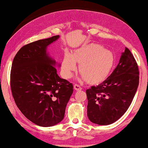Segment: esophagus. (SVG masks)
<instances>
[{
	"mask_svg": "<svg viewBox=\"0 0 148 148\" xmlns=\"http://www.w3.org/2000/svg\"><path fill=\"white\" fill-rule=\"evenodd\" d=\"M74 89L76 91H80L82 90V88L79 84H75L74 85Z\"/></svg>",
	"mask_w": 148,
	"mask_h": 148,
	"instance_id": "1",
	"label": "esophagus"
}]
</instances>
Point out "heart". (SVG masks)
<instances>
[{
	"label": "heart",
	"mask_w": 148,
	"mask_h": 148,
	"mask_svg": "<svg viewBox=\"0 0 148 148\" xmlns=\"http://www.w3.org/2000/svg\"><path fill=\"white\" fill-rule=\"evenodd\" d=\"M115 58L112 52L104 46L92 44L76 50L73 54L66 52L62 61V71L66 77H70L79 64V71L90 84H97L104 80L114 65Z\"/></svg>",
	"instance_id": "heart-1"
}]
</instances>
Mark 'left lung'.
<instances>
[{"instance_id":"left-lung-1","label":"left lung","mask_w":148,"mask_h":148,"mask_svg":"<svg viewBox=\"0 0 148 148\" xmlns=\"http://www.w3.org/2000/svg\"><path fill=\"white\" fill-rule=\"evenodd\" d=\"M139 68L130 50L125 48L119 62L102 84L86 90L88 119L100 125L120 119L132 102L139 86Z\"/></svg>"}]
</instances>
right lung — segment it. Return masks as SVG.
Returning a JSON list of instances; mask_svg holds the SVG:
<instances>
[{"instance_id":"add662e5","label":"right lung","mask_w":148,"mask_h":148,"mask_svg":"<svg viewBox=\"0 0 148 148\" xmlns=\"http://www.w3.org/2000/svg\"><path fill=\"white\" fill-rule=\"evenodd\" d=\"M59 38L54 36L23 46L14 58L11 89L17 106L34 124L53 126L64 118L73 86L59 77L55 60L46 48Z\"/></svg>"}]
</instances>
